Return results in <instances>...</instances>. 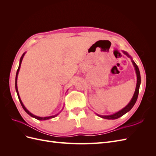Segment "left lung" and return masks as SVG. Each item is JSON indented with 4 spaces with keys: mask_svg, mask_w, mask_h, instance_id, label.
<instances>
[{
    "mask_svg": "<svg viewBox=\"0 0 156 156\" xmlns=\"http://www.w3.org/2000/svg\"><path fill=\"white\" fill-rule=\"evenodd\" d=\"M123 53L131 59V62H132V63H133V66H134L135 69L136 74V79H137V81H136V85L135 91V93L133 94V98H132L130 102L124 108H122V110L119 111V112H117L115 113V114H113V115H107V116L100 115L96 114L98 116H100L101 118H103V119H108V120H115V119H119V118L121 117L122 116H123L124 115H125L126 113H127V112H129L131 109V108H133V107L135 104V103L136 101V100H137L138 95H139V87H140V75L139 69V68L137 66V65H136L135 64V62H134V61L132 60V58L128 55V53H127L126 51H123Z\"/></svg>",
    "mask_w": 156,
    "mask_h": 156,
    "instance_id": "1",
    "label": "left lung"
}]
</instances>
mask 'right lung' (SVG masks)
<instances>
[{
	"label": "right lung",
	"instance_id": "obj_1",
	"mask_svg": "<svg viewBox=\"0 0 156 156\" xmlns=\"http://www.w3.org/2000/svg\"><path fill=\"white\" fill-rule=\"evenodd\" d=\"M25 53H24L23 54V55L21 56V57L20 58V65H19V67H18V69H17V73H16V92H17V96H18V98H19V100H20V103L21 105L22 106V107L23 108V109L25 110V111L27 113L28 115H29L30 116L34 118V119H37V120H48V119H53V118H55L56 117V116H57L59 113H58V114H56L55 115H53V116H46V117H40V116H36L32 114L31 112H30L29 111H28L26 107L24 106V105H23V103H22V101L21 100V98H20V94H19V92H18V90H17V75H18V73H19V72H20V67H21V62H22V60L23 58V57H24V55H25Z\"/></svg>",
	"mask_w": 156,
	"mask_h": 156
}]
</instances>
